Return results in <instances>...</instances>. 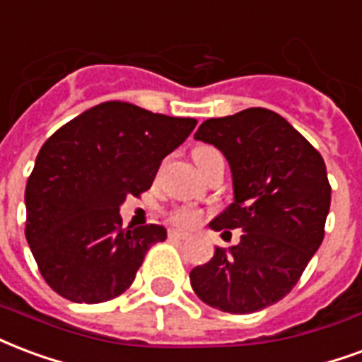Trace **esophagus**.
Returning a JSON list of instances; mask_svg holds the SVG:
<instances>
[{"mask_svg": "<svg viewBox=\"0 0 362 362\" xmlns=\"http://www.w3.org/2000/svg\"><path fill=\"white\" fill-rule=\"evenodd\" d=\"M168 238H170V240H186L188 234H186V232H180V230H168Z\"/></svg>", "mask_w": 362, "mask_h": 362, "instance_id": "esophagus-1", "label": "esophagus"}]
</instances>
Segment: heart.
Here are the masks:
<instances>
[{
    "instance_id": "heart-1",
    "label": "heart",
    "mask_w": 362,
    "mask_h": 362,
    "mask_svg": "<svg viewBox=\"0 0 362 362\" xmlns=\"http://www.w3.org/2000/svg\"><path fill=\"white\" fill-rule=\"evenodd\" d=\"M216 151L215 147L211 146H199L194 149V160H197L199 157L207 153H213ZM168 221L173 222L174 226L178 228H194L197 222L202 221V211L194 207H174L170 213H168Z\"/></svg>"
}]
</instances>
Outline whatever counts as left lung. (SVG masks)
<instances>
[{
  "instance_id": "left-lung-1",
  "label": "left lung",
  "mask_w": 362,
  "mask_h": 362,
  "mask_svg": "<svg viewBox=\"0 0 362 362\" xmlns=\"http://www.w3.org/2000/svg\"><path fill=\"white\" fill-rule=\"evenodd\" d=\"M195 140L228 159L234 203L213 230L243 232L228 251L189 272L203 303L247 315L288 296L324 240L332 188L322 155L288 120L263 107L209 119Z\"/></svg>"
}]
</instances>
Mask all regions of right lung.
I'll return each instance as SVG.
<instances>
[{"instance_id": "right-lung-1", "label": "right lung", "mask_w": 362, "mask_h": 362, "mask_svg": "<svg viewBox=\"0 0 362 362\" xmlns=\"http://www.w3.org/2000/svg\"><path fill=\"white\" fill-rule=\"evenodd\" d=\"M195 119L105 101L47 138L26 182V242L40 274L74 303H103L132 286L159 224L124 228L127 195L151 188L160 160L188 138Z\"/></svg>"}]
</instances>
